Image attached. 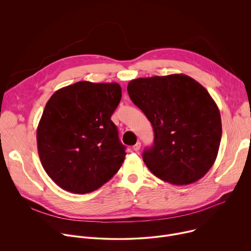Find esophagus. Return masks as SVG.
Instances as JSON below:
<instances>
[{"label":"esophagus","instance_id":"esophagus-1","mask_svg":"<svg viewBox=\"0 0 251 251\" xmlns=\"http://www.w3.org/2000/svg\"><path fill=\"white\" fill-rule=\"evenodd\" d=\"M140 148H141V142H137L136 144L133 146V149H134V151H136V152H138V151L140 150Z\"/></svg>","mask_w":251,"mask_h":251}]
</instances>
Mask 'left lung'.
I'll list each match as a JSON object with an SVG mask.
<instances>
[{
	"label": "left lung",
	"instance_id": "left-lung-1",
	"mask_svg": "<svg viewBox=\"0 0 251 251\" xmlns=\"http://www.w3.org/2000/svg\"><path fill=\"white\" fill-rule=\"evenodd\" d=\"M127 91L154 129V144L143 152L148 169L173 185L202 177L222 139L220 110L206 89L188 75H170L131 80Z\"/></svg>",
	"mask_w": 251,
	"mask_h": 251
}]
</instances>
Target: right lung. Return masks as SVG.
Instances as JSON below:
<instances>
[{
	"instance_id": "1",
	"label": "right lung",
	"mask_w": 251,
	"mask_h": 251,
	"mask_svg": "<svg viewBox=\"0 0 251 251\" xmlns=\"http://www.w3.org/2000/svg\"><path fill=\"white\" fill-rule=\"evenodd\" d=\"M121 93L116 82L79 81L48 101L37 130L38 151L45 171L61 189L91 193L122 166L125 147L111 121Z\"/></svg>"
}]
</instances>
